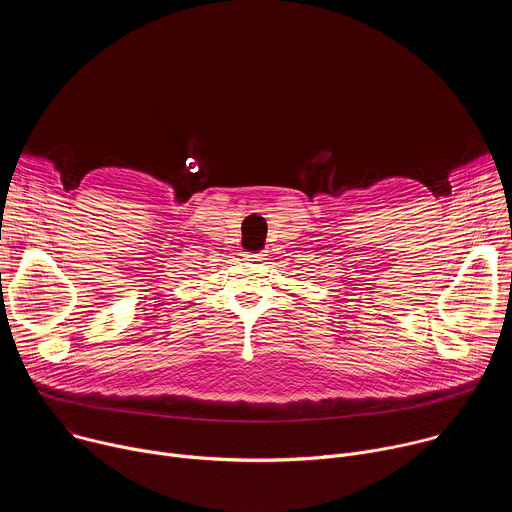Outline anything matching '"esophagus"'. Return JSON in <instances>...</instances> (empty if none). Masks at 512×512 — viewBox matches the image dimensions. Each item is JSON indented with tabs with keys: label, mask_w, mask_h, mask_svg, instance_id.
Here are the masks:
<instances>
[{
	"label": "esophagus",
	"mask_w": 512,
	"mask_h": 512,
	"mask_svg": "<svg viewBox=\"0 0 512 512\" xmlns=\"http://www.w3.org/2000/svg\"><path fill=\"white\" fill-rule=\"evenodd\" d=\"M261 257H263V255H261V253H255V251H245V253H243V259H245V261H261Z\"/></svg>",
	"instance_id": "obj_1"
}]
</instances>
